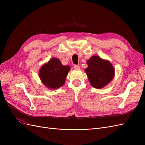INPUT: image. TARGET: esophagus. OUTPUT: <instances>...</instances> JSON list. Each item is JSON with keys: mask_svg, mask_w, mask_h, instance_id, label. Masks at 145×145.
Wrapping results in <instances>:
<instances>
[{"mask_svg": "<svg viewBox=\"0 0 145 145\" xmlns=\"http://www.w3.org/2000/svg\"><path fill=\"white\" fill-rule=\"evenodd\" d=\"M74 69H76V70H79L80 69V67L78 65H74Z\"/></svg>", "mask_w": 145, "mask_h": 145, "instance_id": "34e87169", "label": "esophagus"}]
</instances>
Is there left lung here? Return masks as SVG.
<instances>
[{
    "label": "left lung",
    "mask_w": 145,
    "mask_h": 145,
    "mask_svg": "<svg viewBox=\"0 0 145 145\" xmlns=\"http://www.w3.org/2000/svg\"><path fill=\"white\" fill-rule=\"evenodd\" d=\"M88 67L85 69L91 85L101 89L109 84L115 75V69L108 60L93 56L87 60Z\"/></svg>",
    "instance_id": "obj_1"
}]
</instances>
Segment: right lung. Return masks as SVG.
I'll return each instance as SVG.
<instances>
[{
  "label": "right lung",
  "instance_id": "add662e5",
  "mask_svg": "<svg viewBox=\"0 0 145 145\" xmlns=\"http://www.w3.org/2000/svg\"><path fill=\"white\" fill-rule=\"evenodd\" d=\"M70 69L69 66L63 65L59 59L53 57L42 66L39 76L48 88L56 89L64 85Z\"/></svg>",
  "mask_w": 145,
  "mask_h": 145
}]
</instances>
